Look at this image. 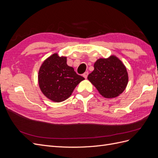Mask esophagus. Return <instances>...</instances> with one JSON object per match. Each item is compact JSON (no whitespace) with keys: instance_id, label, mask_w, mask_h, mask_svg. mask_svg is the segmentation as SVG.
I'll return each mask as SVG.
<instances>
[{"instance_id":"34e87169","label":"esophagus","mask_w":158,"mask_h":158,"mask_svg":"<svg viewBox=\"0 0 158 158\" xmlns=\"http://www.w3.org/2000/svg\"><path fill=\"white\" fill-rule=\"evenodd\" d=\"M88 75V72H85V73H84L83 74V76H84V77L85 78H87Z\"/></svg>"}]
</instances>
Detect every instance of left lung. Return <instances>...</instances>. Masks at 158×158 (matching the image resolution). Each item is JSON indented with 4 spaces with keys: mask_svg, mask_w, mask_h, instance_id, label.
<instances>
[{
    "mask_svg": "<svg viewBox=\"0 0 158 158\" xmlns=\"http://www.w3.org/2000/svg\"><path fill=\"white\" fill-rule=\"evenodd\" d=\"M94 70L88 79L106 98L118 96L126 89L128 75L126 66L118 57L111 55L95 62Z\"/></svg>",
    "mask_w": 158,
    "mask_h": 158,
    "instance_id": "1",
    "label": "left lung"
}]
</instances>
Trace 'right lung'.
Wrapping results in <instances>:
<instances>
[{
	"instance_id": "right-lung-1",
	"label": "right lung",
	"mask_w": 158,
	"mask_h": 158,
	"mask_svg": "<svg viewBox=\"0 0 158 158\" xmlns=\"http://www.w3.org/2000/svg\"><path fill=\"white\" fill-rule=\"evenodd\" d=\"M84 78L76 73L66 64V56L51 55L41 65L38 73V84L46 98L54 102L68 99L74 88Z\"/></svg>"
}]
</instances>
